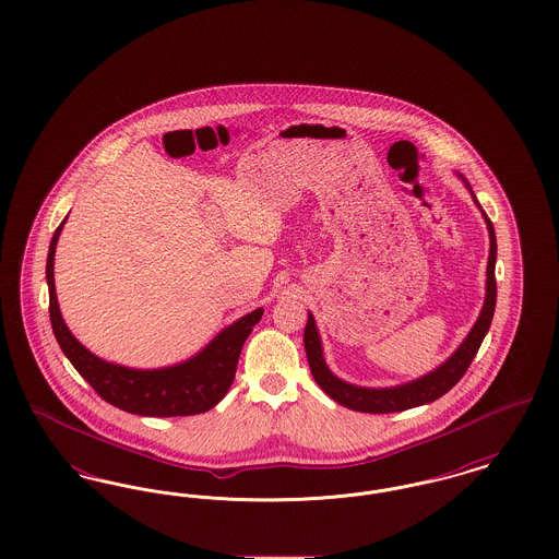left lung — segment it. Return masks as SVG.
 Masks as SVG:
<instances>
[{
    "label": "left lung",
    "mask_w": 559,
    "mask_h": 559,
    "mask_svg": "<svg viewBox=\"0 0 559 559\" xmlns=\"http://www.w3.org/2000/svg\"><path fill=\"white\" fill-rule=\"evenodd\" d=\"M459 178L465 182V187L469 188L476 205L479 207L478 199L474 194V190L469 187V182L459 174ZM481 210V207H479ZM484 222L488 226V237H490V253H488V266H486V297H484V306L479 312L476 324L472 326V331L467 333V337L463 340V344L456 347L451 354L449 360H444L438 369L427 372L424 377L394 385V388H360V385H352L344 379H340L337 374H333L331 369L324 362L322 356V344H320L319 329H317V320L308 312V322L304 329V346H306V356L310 362V371L314 381L319 383L320 390L329 396V399L340 402L342 406H347L352 411L358 413H400L413 406H421L429 404L433 400L444 396L449 390L456 385V381L465 374L469 369L472 360L476 358L479 346L490 329V322L495 317V306H497V281H495V264H497V237H495V228L492 222L488 219V215L481 210Z\"/></svg>",
    "instance_id": "left-lung-1"
}]
</instances>
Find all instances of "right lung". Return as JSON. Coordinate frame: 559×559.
I'll use <instances>...</instances> for the list:
<instances>
[{
  "label": "right lung",
  "mask_w": 559,
  "mask_h": 559,
  "mask_svg": "<svg viewBox=\"0 0 559 559\" xmlns=\"http://www.w3.org/2000/svg\"><path fill=\"white\" fill-rule=\"evenodd\" d=\"M67 217L53 233L46 264L50 289V322L53 337L64 356L98 392L100 399L126 413L144 417H185L207 413L230 390L242 344L258 320L262 319L264 308L240 317L237 322L219 331L207 346L185 362L163 369H130L107 362L92 354L87 347L81 346L58 308L53 285V253Z\"/></svg>",
  "instance_id": "obj_1"
}]
</instances>
